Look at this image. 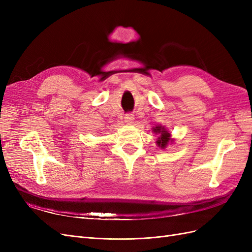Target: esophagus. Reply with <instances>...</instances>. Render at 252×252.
Instances as JSON below:
<instances>
[{"label":"esophagus","instance_id":"esophagus-1","mask_svg":"<svg viewBox=\"0 0 252 252\" xmlns=\"http://www.w3.org/2000/svg\"><path fill=\"white\" fill-rule=\"evenodd\" d=\"M133 120H134V117H133V114H131V113H127L125 116V123H127V124L133 123Z\"/></svg>","mask_w":252,"mask_h":252}]
</instances>
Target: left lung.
<instances>
[{
    "instance_id": "obj_1",
    "label": "left lung",
    "mask_w": 252,
    "mask_h": 252,
    "mask_svg": "<svg viewBox=\"0 0 252 252\" xmlns=\"http://www.w3.org/2000/svg\"><path fill=\"white\" fill-rule=\"evenodd\" d=\"M154 131H155L156 133H159V134H161V136H159V138H158V141L157 142L158 146H161L162 148L166 147V145L168 144L170 134L165 130L164 127H161V126L156 127V128L154 129Z\"/></svg>"
}]
</instances>
